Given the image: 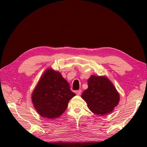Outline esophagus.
<instances>
[{
	"mask_svg": "<svg viewBox=\"0 0 147 147\" xmlns=\"http://www.w3.org/2000/svg\"><path fill=\"white\" fill-rule=\"evenodd\" d=\"M81 93H82V90H77V91H76V94H77V95H78V96L81 95Z\"/></svg>",
	"mask_w": 147,
	"mask_h": 147,
	"instance_id": "esophagus-1",
	"label": "esophagus"
}]
</instances>
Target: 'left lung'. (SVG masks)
Wrapping results in <instances>:
<instances>
[{
    "mask_svg": "<svg viewBox=\"0 0 147 147\" xmlns=\"http://www.w3.org/2000/svg\"><path fill=\"white\" fill-rule=\"evenodd\" d=\"M88 88L82 95L91 112L104 115L113 112L119 101L116 88L105 77L91 75L88 80Z\"/></svg>",
    "mask_w": 147,
    "mask_h": 147,
    "instance_id": "8db88e82",
    "label": "left lung"
}]
</instances>
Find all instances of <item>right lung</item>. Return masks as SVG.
<instances>
[{
    "mask_svg": "<svg viewBox=\"0 0 147 147\" xmlns=\"http://www.w3.org/2000/svg\"><path fill=\"white\" fill-rule=\"evenodd\" d=\"M75 96L62 75L52 69H48L34 89L32 101L40 115L55 119L63 115L69 100Z\"/></svg>",
    "mask_w": 147,
    "mask_h": 147,
    "instance_id": "1",
    "label": "right lung"
}]
</instances>
